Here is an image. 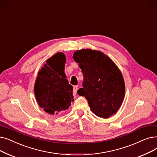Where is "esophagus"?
I'll return each mask as SVG.
<instances>
[{
	"instance_id": "obj_1",
	"label": "esophagus",
	"mask_w": 157,
	"mask_h": 157,
	"mask_svg": "<svg viewBox=\"0 0 157 157\" xmlns=\"http://www.w3.org/2000/svg\"><path fill=\"white\" fill-rule=\"evenodd\" d=\"M77 90H78V86H73V93L76 94L77 92Z\"/></svg>"
}]
</instances>
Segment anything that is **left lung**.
I'll list each match as a JSON object with an SVG mask.
<instances>
[{
  "label": "left lung",
  "instance_id": "left-lung-1",
  "mask_svg": "<svg viewBox=\"0 0 157 157\" xmlns=\"http://www.w3.org/2000/svg\"><path fill=\"white\" fill-rule=\"evenodd\" d=\"M73 59L84 75L78 94L86 97L97 116L108 118L116 113L125 94L123 77L116 65L102 52L91 49L76 51Z\"/></svg>",
  "mask_w": 157,
  "mask_h": 157
}]
</instances>
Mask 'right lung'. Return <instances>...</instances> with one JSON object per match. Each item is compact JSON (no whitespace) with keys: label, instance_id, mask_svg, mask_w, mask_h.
I'll use <instances>...</instances> for the list:
<instances>
[{"label":"right lung","instance_id":"right-lung-1","mask_svg":"<svg viewBox=\"0 0 157 157\" xmlns=\"http://www.w3.org/2000/svg\"><path fill=\"white\" fill-rule=\"evenodd\" d=\"M65 56L59 52L48 59L38 73L34 86L36 99L46 113L57 114L73 101V87L64 73Z\"/></svg>","mask_w":157,"mask_h":157}]
</instances>
